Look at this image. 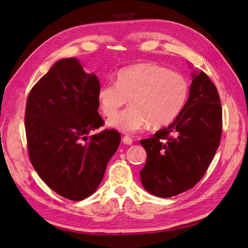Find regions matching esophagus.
Returning a JSON list of instances; mask_svg holds the SVG:
<instances>
[{
  "label": "esophagus",
  "mask_w": 248,
  "mask_h": 248,
  "mask_svg": "<svg viewBox=\"0 0 248 248\" xmlns=\"http://www.w3.org/2000/svg\"><path fill=\"white\" fill-rule=\"evenodd\" d=\"M123 141H124V144H125V145H132L133 140L129 138V136H124Z\"/></svg>",
  "instance_id": "34e87169"
}]
</instances>
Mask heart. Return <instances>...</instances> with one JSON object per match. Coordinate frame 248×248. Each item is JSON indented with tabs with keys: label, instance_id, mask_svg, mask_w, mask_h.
Returning a JSON list of instances; mask_svg holds the SVG:
<instances>
[{
	"label": "heart",
	"instance_id": "obj_1",
	"mask_svg": "<svg viewBox=\"0 0 248 248\" xmlns=\"http://www.w3.org/2000/svg\"><path fill=\"white\" fill-rule=\"evenodd\" d=\"M188 93L182 75L155 62H141L118 71L116 82L105 83L98 92L102 113L109 117L129 99L131 107L108 121L110 128L135 133L148 127L170 124L181 112Z\"/></svg>",
	"mask_w": 248,
	"mask_h": 248
}]
</instances>
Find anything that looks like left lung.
Listing matches in <instances>:
<instances>
[{"instance_id": "8db88e82", "label": "left lung", "mask_w": 248, "mask_h": 248, "mask_svg": "<svg viewBox=\"0 0 248 248\" xmlns=\"http://www.w3.org/2000/svg\"><path fill=\"white\" fill-rule=\"evenodd\" d=\"M220 134L217 89L203 71L193 70L188 98L177 118L152 138L140 140L147 152L140 171L144 188L161 198L192 188L212 162Z\"/></svg>"}]
</instances>
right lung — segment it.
<instances>
[{
  "mask_svg": "<svg viewBox=\"0 0 248 248\" xmlns=\"http://www.w3.org/2000/svg\"><path fill=\"white\" fill-rule=\"evenodd\" d=\"M99 89L97 76L69 57L51 67L26 102L31 165L46 186L75 202L96 192L121 140L113 129L88 136L104 124L98 113Z\"/></svg>",
  "mask_w": 248,
  "mask_h": 248,
  "instance_id": "1",
  "label": "right lung"
}]
</instances>
